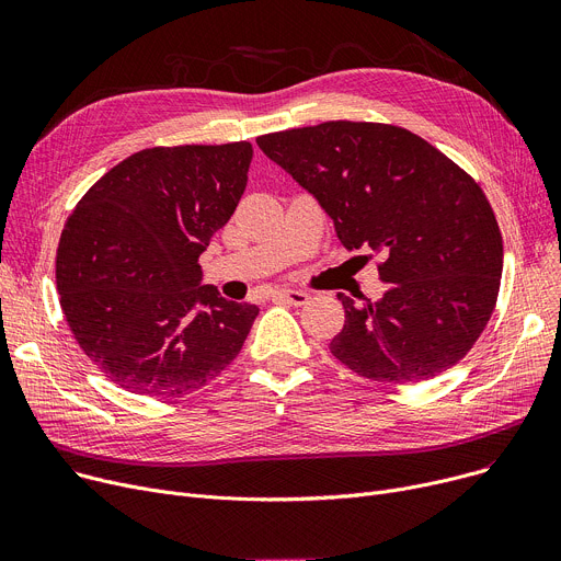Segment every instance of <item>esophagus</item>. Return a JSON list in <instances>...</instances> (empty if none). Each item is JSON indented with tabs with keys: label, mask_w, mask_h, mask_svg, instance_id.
<instances>
[{
	"label": "esophagus",
	"mask_w": 561,
	"mask_h": 561,
	"mask_svg": "<svg viewBox=\"0 0 561 561\" xmlns=\"http://www.w3.org/2000/svg\"><path fill=\"white\" fill-rule=\"evenodd\" d=\"M273 300L284 302V305H293V307H302L309 302V293L298 290V288H279L273 293Z\"/></svg>",
	"instance_id": "obj_1"
}]
</instances>
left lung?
<instances>
[{
    "instance_id": "8db88e82",
    "label": "left lung",
    "mask_w": 561,
    "mask_h": 561,
    "mask_svg": "<svg viewBox=\"0 0 561 561\" xmlns=\"http://www.w3.org/2000/svg\"><path fill=\"white\" fill-rule=\"evenodd\" d=\"M309 191L339 241L385 256L377 302L339 293L332 355L362 377L414 385L453 368L493 313L503 236L486 195L457 163L402 127L332 121L256 138Z\"/></svg>"
}]
</instances>
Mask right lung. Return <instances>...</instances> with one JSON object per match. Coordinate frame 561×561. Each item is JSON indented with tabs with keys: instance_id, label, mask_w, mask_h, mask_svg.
Segmentation results:
<instances>
[{
	"instance_id": "right-lung-1",
	"label": "right lung",
	"mask_w": 561,
	"mask_h": 561,
	"mask_svg": "<svg viewBox=\"0 0 561 561\" xmlns=\"http://www.w3.org/2000/svg\"><path fill=\"white\" fill-rule=\"evenodd\" d=\"M252 145L140 150L75 206L56 252L68 325L111 381L138 396H184L239 355L256 305L202 284L199 254L248 186Z\"/></svg>"
}]
</instances>
